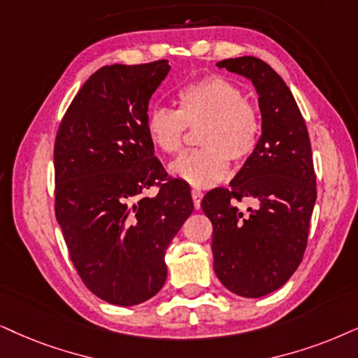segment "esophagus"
I'll use <instances>...</instances> for the list:
<instances>
[{"label":"esophagus","instance_id":"esophagus-1","mask_svg":"<svg viewBox=\"0 0 358 358\" xmlns=\"http://www.w3.org/2000/svg\"><path fill=\"white\" fill-rule=\"evenodd\" d=\"M192 198H193V203H194V208H200V203H201V198H203V192L198 188H193L192 189Z\"/></svg>","mask_w":358,"mask_h":358}]
</instances>
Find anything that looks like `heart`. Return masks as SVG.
Returning <instances> with one entry per match:
<instances>
[{
    "mask_svg": "<svg viewBox=\"0 0 358 358\" xmlns=\"http://www.w3.org/2000/svg\"><path fill=\"white\" fill-rule=\"evenodd\" d=\"M176 110L153 107L145 129L152 145L164 153L180 150L185 127H200L201 148L183 153L169 171L192 187L208 188L224 178L228 158L243 164L255 153L261 135V117L246 102V94L223 78H206L183 85L176 96Z\"/></svg>",
    "mask_w": 358,
    "mask_h": 358,
    "instance_id": "1",
    "label": "heart"
}]
</instances>
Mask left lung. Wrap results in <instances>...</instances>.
Masks as SVG:
<instances>
[{"label":"left lung","instance_id":"obj_1","mask_svg":"<svg viewBox=\"0 0 358 358\" xmlns=\"http://www.w3.org/2000/svg\"><path fill=\"white\" fill-rule=\"evenodd\" d=\"M250 79L257 92L261 137L229 183L201 201L213 224V268L241 297L268 296L301 264L315 198V173L306 122L292 92L269 64L252 56L216 64ZM252 205L239 210L236 201Z\"/></svg>","mask_w":358,"mask_h":358}]
</instances>
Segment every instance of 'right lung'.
<instances>
[{
	"instance_id": "add662e5",
	"label": "right lung",
	"mask_w": 358,
	"mask_h": 358,
	"mask_svg": "<svg viewBox=\"0 0 358 358\" xmlns=\"http://www.w3.org/2000/svg\"><path fill=\"white\" fill-rule=\"evenodd\" d=\"M170 66H103L71 102L54 145L56 220L80 279L114 306H137L166 280L165 252L193 211L148 140L152 94ZM153 184L155 197H143Z\"/></svg>"
}]
</instances>
